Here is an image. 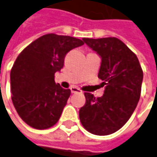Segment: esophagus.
<instances>
[{
  "label": "esophagus",
  "instance_id": "1",
  "mask_svg": "<svg viewBox=\"0 0 157 157\" xmlns=\"http://www.w3.org/2000/svg\"><path fill=\"white\" fill-rule=\"evenodd\" d=\"M71 92L73 94H76V93H82V90H80L79 88L75 87V86H73V87H71Z\"/></svg>",
  "mask_w": 157,
  "mask_h": 157
}]
</instances>
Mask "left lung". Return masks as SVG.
<instances>
[{
    "label": "left lung",
    "instance_id": "obj_1",
    "mask_svg": "<svg viewBox=\"0 0 157 157\" xmlns=\"http://www.w3.org/2000/svg\"><path fill=\"white\" fill-rule=\"evenodd\" d=\"M102 58L98 77L105 84L103 96L84 93L85 105L79 111L82 126L96 136L111 135L129 120L141 94L143 70L137 56L115 37L83 38Z\"/></svg>",
    "mask_w": 157,
    "mask_h": 157
}]
</instances>
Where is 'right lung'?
<instances>
[{
	"label": "right lung",
	"mask_w": 157,
	"mask_h": 157,
	"mask_svg": "<svg viewBox=\"0 0 157 157\" xmlns=\"http://www.w3.org/2000/svg\"><path fill=\"white\" fill-rule=\"evenodd\" d=\"M84 43L77 38L48 33L33 41L18 55L11 70L12 100L19 116L31 127L53 126L71 94L54 82L68 52Z\"/></svg>",
	"instance_id": "add662e5"
}]
</instances>
